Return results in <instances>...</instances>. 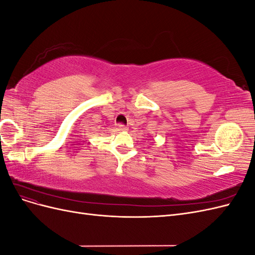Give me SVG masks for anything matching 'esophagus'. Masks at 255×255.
Masks as SVG:
<instances>
[{
    "label": "esophagus",
    "mask_w": 255,
    "mask_h": 255,
    "mask_svg": "<svg viewBox=\"0 0 255 255\" xmlns=\"http://www.w3.org/2000/svg\"><path fill=\"white\" fill-rule=\"evenodd\" d=\"M118 129L119 130H122V132H125V130H128V127L125 126V125H119L118 126Z\"/></svg>",
    "instance_id": "34e87169"
}]
</instances>
